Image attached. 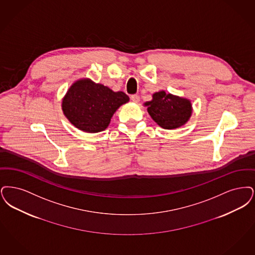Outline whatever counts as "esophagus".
Here are the masks:
<instances>
[{"instance_id": "1", "label": "esophagus", "mask_w": 255, "mask_h": 255, "mask_svg": "<svg viewBox=\"0 0 255 255\" xmlns=\"http://www.w3.org/2000/svg\"><path fill=\"white\" fill-rule=\"evenodd\" d=\"M130 99H131L133 103H135V104H138V103L140 102V97H139L138 95H136V94L131 95V96H130Z\"/></svg>"}]
</instances>
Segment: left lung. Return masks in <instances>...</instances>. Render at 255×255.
<instances>
[{
  "label": "left lung",
  "instance_id": "8db88e82",
  "mask_svg": "<svg viewBox=\"0 0 255 255\" xmlns=\"http://www.w3.org/2000/svg\"><path fill=\"white\" fill-rule=\"evenodd\" d=\"M144 107L152 120L165 129H175L188 123L192 114L190 100L166 94L161 90L152 94V100L145 102Z\"/></svg>",
  "mask_w": 255,
  "mask_h": 255
}]
</instances>
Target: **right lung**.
I'll use <instances>...</instances> for the list:
<instances>
[{"instance_id": "add662e5", "label": "right lung", "mask_w": 255, "mask_h": 255, "mask_svg": "<svg viewBox=\"0 0 255 255\" xmlns=\"http://www.w3.org/2000/svg\"><path fill=\"white\" fill-rule=\"evenodd\" d=\"M129 101L123 91L96 84L89 78L74 82L62 100V110L78 129L85 132L104 131L116 111Z\"/></svg>"}]
</instances>
